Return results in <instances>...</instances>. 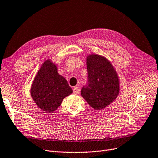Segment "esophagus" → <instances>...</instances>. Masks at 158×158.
<instances>
[{
    "label": "esophagus",
    "mask_w": 158,
    "mask_h": 158,
    "mask_svg": "<svg viewBox=\"0 0 158 158\" xmlns=\"http://www.w3.org/2000/svg\"><path fill=\"white\" fill-rule=\"evenodd\" d=\"M73 94H74L75 95H77V94H79V88H78V87H77V86L74 87V88H73Z\"/></svg>",
    "instance_id": "obj_1"
}]
</instances>
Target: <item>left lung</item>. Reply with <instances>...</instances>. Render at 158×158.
Masks as SVG:
<instances>
[{
	"mask_svg": "<svg viewBox=\"0 0 158 158\" xmlns=\"http://www.w3.org/2000/svg\"><path fill=\"white\" fill-rule=\"evenodd\" d=\"M88 86L81 94L92 108L104 109L118 97L120 82L118 74L107 58L96 53L86 56Z\"/></svg>",
	"mask_w": 158,
	"mask_h": 158,
	"instance_id": "8db88e82",
	"label": "left lung"
}]
</instances>
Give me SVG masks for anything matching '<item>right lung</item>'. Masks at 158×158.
I'll return each mask as SVG.
<instances>
[{
  "instance_id": "obj_1",
  "label": "right lung",
  "mask_w": 158,
  "mask_h": 158,
  "mask_svg": "<svg viewBox=\"0 0 158 158\" xmlns=\"http://www.w3.org/2000/svg\"><path fill=\"white\" fill-rule=\"evenodd\" d=\"M57 64L50 59L41 64L30 88V95L37 106L47 113H52L73 90L67 80L59 73Z\"/></svg>"
}]
</instances>
